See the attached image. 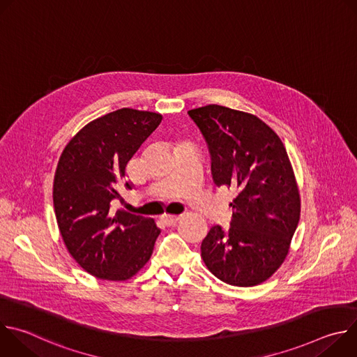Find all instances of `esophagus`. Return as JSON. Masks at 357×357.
Returning a JSON list of instances; mask_svg holds the SVG:
<instances>
[{
  "mask_svg": "<svg viewBox=\"0 0 357 357\" xmlns=\"http://www.w3.org/2000/svg\"><path fill=\"white\" fill-rule=\"evenodd\" d=\"M182 219V216H172V215H164L162 220L165 222V225L168 226H174L176 222H179Z\"/></svg>",
  "mask_w": 357,
  "mask_h": 357,
  "instance_id": "1",
  "label": "esophagus"
}]
</instances>
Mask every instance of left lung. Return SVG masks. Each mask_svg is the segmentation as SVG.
<instances>
[{
	"label": "left lung",
	"mask_w": 357,
	"mask_h": 357,
	"mask_svg": "<svg viewBox=\"0 0 357 357\" xmlns=\"http://www.w3.org/2000/svg\"><path fill=\"white\" fill-rule=\"evenodd\" d=\"M205 137L216 186H233L230 227L213 226L203 238L202 259L230 285L254 287L285 260L299 222L301 200L280 137L259 117L209 105L188 112Z\"/></svg>",
	"instance_id": "obj_1"
}]
</instances>
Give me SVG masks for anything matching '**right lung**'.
<instances>
[{
	"label": "right lung",
	"mask_w": 357,
	"mask_h": 357,
	"mask_svg": "<svg viewBox=\"0 0 357 357\" xmlns=\"http://www.w3.org/2000/svg\"><path fill=\"white\" fill-rule=\"evenodd\" d=\"M161 121L158 113L116 110L84 126L59 158L54 181L59 231L76 263L100 280L135 275L161 233L154 219L112 211L128 161Z\"/></svg>",
	"instance_id": "right-lung-1"
}]
</instances>
